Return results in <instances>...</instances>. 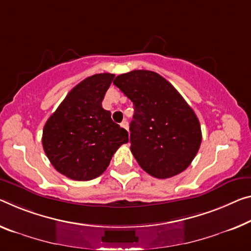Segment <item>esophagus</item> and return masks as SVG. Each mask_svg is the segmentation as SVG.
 <instances>
[{
    "instance_id": "esophagus-1",
    "label": "esophagus",
    "mask_w": 251,
    "mask_h": 251,
    "mask_svg": "<svg viewBox=\"0 0 251 251\" xmlns=\"http://www.w3.org/2000/svg\"><path fill=\"white\" fill-rule=\"evenodd\" d=\"M121 126L123 129H126L128 130V122L126 121H123V122H121Z\"/></svg>"
}]
</instances>
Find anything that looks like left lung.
Masks as SVG:
<instances>
[{
	"instance_id": "8db88e82",
	"label": "left lung",
	"mask_w": 251,
	"mask_h": 251,
	"mask_svg": "<svg viewBox=\"0 0 251 251\" xmlns=\"http://www.w3.org/2000/svg\"><path fill=\"white\" fill-rule=\"evenodd\" d=\"M113 84L134 105L130 149L140 167L156 178L184 172L199 151L202 132L198 117L183 96L151 71L121 74Z\"/></svg>"
}]
</instances>
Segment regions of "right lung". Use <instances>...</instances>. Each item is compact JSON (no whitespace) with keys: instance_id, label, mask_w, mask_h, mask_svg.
Segmentation results:
<instances>
[{"instance_id":"add662e5","label":"right lung","mask_w":251,"mask_h":251,"mask_svg":"<svg viewBox=\"0 0 251 251\" xmlns=\"http://www.w3.org/2000/svg\"><path fill=\"white\" fill-rule=\"evenodd\" d=\"M113 74H95L69 92L46 122L42 146L57 172L74 180H91L105 172L114 152L129 141L128 131L102 107Z\"/></svg>"}]
</instances>
